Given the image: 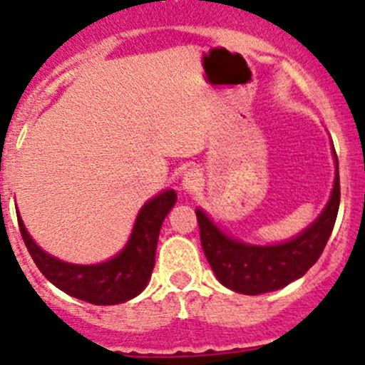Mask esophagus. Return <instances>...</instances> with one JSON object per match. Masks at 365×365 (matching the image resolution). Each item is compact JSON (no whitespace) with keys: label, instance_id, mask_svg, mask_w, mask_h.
Listing matches in <instances>:
<instances>
[{"label":"esophagus","instance_id":"34e87169","mask_svg":"<svg viewBox=\"0 0 365 365\" xmlns=\"http://www.w3.org/2000/svg\"><path fill=\"white\" fill-rule=\"evenodd\" d=\"M202 184V174L198 169H187L186 174L182 178V190L187 193H193Z\"/></svg>","mask_w":365,"mask_h":365}]
</instances>
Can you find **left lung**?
Listing matches in <instances>:
<instances>
[{"label":"left lung","instance_id":"8db88e82","mask_svg":"<svg viewBox=\"0 0 365 365\" xmlns=\"http://www.w3.org/2000/svg\"><path fill=\"white\" fill-rule=\"evenodd\" d=\"M336 178L322 214L293 240L271 247L247 245L224 235L208 219L203 210H196L202 248L217 279L236 293L260 294L284 288L304 274L319 260L324 250L339 208V174L338 157Z\"/></svg>","mask_w":365,"mask_h":365}]
</instances>
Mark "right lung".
Segmentation results:
<instances>
[{"label":"right lung","mask_w":365,"mask_h":365,"mask_svg":"<svg viewBox=\"0 0 365 365\" xmlns=\"http://www.w3.org/2000/svg\"><path fill=\"white\" fill-rule=\"evenodd\" d=\"M175 200L178 195L167 190L143 205L124 250L113 259L96 265H77L55 259L34 243L20 215L17 219L20 235L32 260L51 284L89 304L117 305L138 297L148 284L155 267L162 222Z\"/></svg>","instance_id":"1"}]
</instances>
